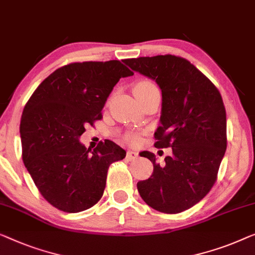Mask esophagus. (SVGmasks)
<instances>
[{"instance_id": "34e87169", "label": "esophagus", "mask_w": 255, "mask_h": 255, "mask_svg": "<svg viewBox=\"0 0 255 255\" xmlns=\"http://www.w3.org/2000/svg\"><path fill=\"white\" fill-rule=\"evenodd\" d=\"M136 157H138V154H136L135 152H132V150H128L127 158L128 161H133V160H135Z\"/></svg>"}]
</instances>
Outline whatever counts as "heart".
<instances>
[{"label":"heart","mask_w":255,"mask_h":255,"mask_svg":"<svg viewBox=\"0 0 255 255\" xmlns=\"http://www.w3.org/2000/svg\"><path fill=\"white\" fill-rule=\"evenodd\" d=\"M153 88H156L154 84H152L150 82H147V80H142V82H139L135 85L133 88V93H146V92L153 90ZM128 140L131 143H135L138 142L139 136L136 134H128Z\"/></svg>","instance_id":"obj_1"}]
</instances>
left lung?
I'll list each match as a JSON object with an SVG mask.
<instances>
[{"label":"left lung","mask_w":255,"mask_h":255,"mask_svg":"<svg viewBox=\"0 0 255 255\" xmlns=\"http://www.w3.org/2000/svg\"><path fill=\"white\" fill-rule=\"evenodd\" d=\"M148 77L162 92L161 125L154 133L155 147H171L164 163L150 152L152 176L136 184L142 200L165 214L193 207L216 180L227 149V115L222 97L214 84L185 58L157 55L124 60Z\"/></svg>","instance_id":"1"}]
</instances>
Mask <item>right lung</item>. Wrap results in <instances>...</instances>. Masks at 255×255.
I'll return each mask as SVG.
<instances>
[{
	"mask_svg": "<svg viewBox=\"0 0 255 255\" xmlns=\"http://www.w3.org/2000/svg\"><path fill=\"white\" fill-rule=\"evenodd\" d=\"M132 75L120 61L71 63L55 70L29 98L19 128L23 161L54 207L78 213L101 199L109 165L127 152L110 140L92 150L79 138L101 120L119 80Z\"/></svg>",
	"mask_w": 255,
	"mask_h": 255,
	"instance_id": "add662e5",
	"label": "right lung"
}]
</instances>
